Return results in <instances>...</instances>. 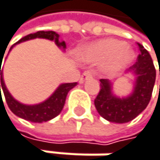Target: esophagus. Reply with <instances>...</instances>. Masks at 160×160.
<instances>
[{
    "instance_id": "obj_1",
    "label": "esophagus",
    "mask_w": 160,
    "mask_h": 160,
    "mask_svg": "<svg viewBox=\"0 0 160 160\" xmlns=\"http://www.w3.org/2000/svg\"><path fill=\"white\" fill-rule=\"evenodd\" d=\"M92 72H90V71H87V72H84L83 73H82V76L81 77V78H79V82L81 83H83L87 79H88V78H90L91 77H92Z\"/></svg>"
}]
</instances>
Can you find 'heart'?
<instances>
[{
	"label": "heart",
	"instance_id": "b5f03b06",
	"mask_svg": "<svg viewBox=\"0 0 160 160\" xmlns=\"http://www.w3.org/2000/svg\"><path fill=\"white\" fill-rule=\"evenodd\" d=\"M78 57L89 62H103V71L109 75H115L132 62L135 53L122 41L103 39L83 47Z\"/></svg>",
	"mask_w": 160,
	"mask_h": 160
}]
</instances>
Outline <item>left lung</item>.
Returning a JSON list of instances; mask_svg holds the SVG:
<instances>
[{"mask_svg":"<svg viewBox=\"0 0 160 160\" xmlns=\"http://www.w3.org/2000/svg\"><path fill=\"white\" fill-rule=\"evenodd\" d=\"M140 54L128 73L135 77L133 91L128 96L114 94L113 83L107 78L100 79V90L94 105L101 117L112 123H127L141 114L151 100L155 82V68L149 53L138 43ZM160 75V70H159Z\"/></svg>","mask_w":160,"mask_h":160,"instance_id":"left-lung-1","label":"left lung"}]
</instances>
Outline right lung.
I'll list each match as a JSON object with an SVG mask.
<instances>
[{"label": "right lung", "instance_id": "add662e5", "mask_svg": "<svg viewBox=\"0 0 160 160\" xmlns=\"http://www.w3.org/2000/svg\"><path fill=\"white\" fill-rule=\"evenodd\" d=\"M35 38H44V39L54 41L55 44L63 51H65L67 48L66 42L65 41L59 40V34L56 33L55 31H38L36 33H31V34L26 35L24 37H22L18 42L13 44L11 47L9 52L12 51V49L15 45H18L21 42H24V41H27V40L35 39ZM1 62H2V59H1ZM1 67H2V64H0V94L2 95L1 89H2L6 101L8 103V106L14 115H17L19 118H22V119H24V120L34 122V123L47 122L53 119V118H55L56 116H58L61 113V111H62L65 105L66 97H67V94H68V92L78 84V82L61 83L56 88V90L51 94V96L48 97L43 102H40L38 104H33V105L23 104L18 101L15 98H13V96L11 93H9V91L8 90L6 87L4 76H2V69L1 70Z\"/></svg>", "mask_w": 160, "mask_h": 160}]
</instances>
